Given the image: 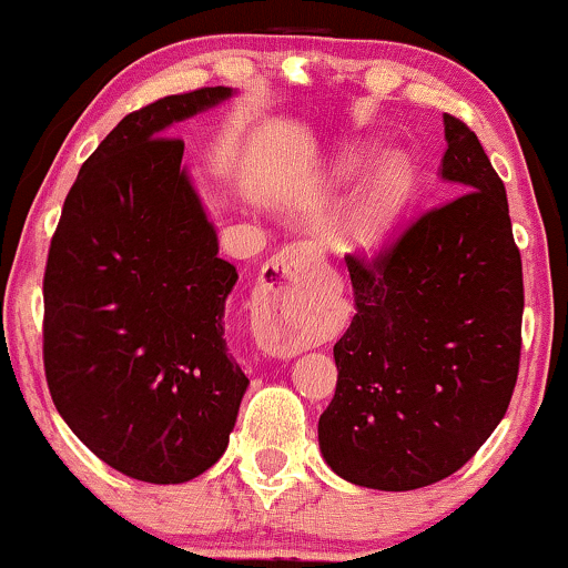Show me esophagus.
Returning <instances> with one entry per match:
<instances>
[{
    "instance_id": "34e87169",
    "label": "esophagus",
    "mask_w": 568,
    "mask_h": 568,
    "mask_svg": "<svg viewBox=\"0 0 568 568\" xmlns=\"http://www.w3.org/2000/svg\"><path fill=\"white\" fill-rule=\"evenodd\" d=\"M318 265L313 244H290L265 265V282L255 303V337L268 356L290 358L308 345L295 311L297 284Z\"/></svg>"
}]
</instances>
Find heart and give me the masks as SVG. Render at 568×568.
<instances>
[{
  "instance_id": "1",
  "label": "heart",
  "mask_w": 568,
  "mask_h": 568,
  "mask_svg": "<svg viewBox=\"0 0 568 568\" xmlns=\"http://www.w3.org/2000/svg\"><path fill=\"white\" fill-rule=\"evenodd\" d=\"M372 156L375 153L364 149V145H345V149H339L332 156V162L326 164L324 175L318 178V196L329 199L343 193L369 166ZM409 193V164L402 156H396V153H390L372 170V175L364 180V185L353 196L348 225H345V239H348L351 250L377 252L385 239H388L396 217L402 215Z\"/></svg>"
}]
</instances>
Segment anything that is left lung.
<instances>
[{
    "mask_svg": "<svg viewBox=\"0 0 568 568\" xmlns=\"http://www.w3.org/2000/svg\"><path fill=\"white\" fill-rule=\"evenodd\" d=\"M442 180L457 193L366 263L348 255L356 316L335 343L318 446L345 481L430 486L508 412L521 362L524 273L508 193L476 132L444 113Z\"/></svg>",
    "mask_w": 568,
    "mask_h": 568,
    "instance_id": "8db88e82",
    "label": "left lung"
}]
</instances>
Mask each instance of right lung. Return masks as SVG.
<instances>
[{
  "label": "right lung",
  "instance_id": "obj_1",
  "mask_svg": "<svg viewBox=\"0 0 568 568\" xmlns=\"http://www.w3.org/2000/svg\"><path fill=\"white\" fill-rule=\"evenodd\" d=\"M231 95L202 87L126 113L79 170L47 255V388L79 442L138 481L210 470L250 385L223 337L239 273L166 135Z\"/></svg>",
  "mask_w": 568,
  "mask_h": 568
}]
</instances>
